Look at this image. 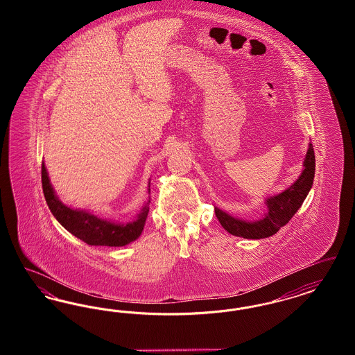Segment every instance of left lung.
<instances>
[{"label": "left lung", "mask_w": 355, "mask_h": 355, "mask_svg": "<svg viewBox=\"0 0 355 355\" xmlns=\"http://www.w3.org/2000/svg\"><path fill=\"white\" fill-rule=\"evenodd\" d=\"M304 168L301 175L293 185L266 200L268 213L261 220L254 222L238 220L218 207H214L216 216L222 227L233 236L246 239H261L274 236L298 211L313 186L315 174V155L311 144H309V149L304 157Z\"/></svg>", "instance_id": "1"}]
</instances>
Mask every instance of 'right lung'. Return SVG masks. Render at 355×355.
<instances>
[{
  "label": "right lung",
  "mask_w": 355,
  "mask_h": 355,
  "mask_svg": "<svg viewBox=\"0 0 355 355\" xmlns=\"http://www.w3.org/2000/svg\"><path fill=\"white\" fill-rule=\"evenodd\" d=\"M42 177V190L46 203L51 209V214L55 217L69 233L80 238L92 246H125L130 242L135 241L141 236L146 217L149 213V203H145L141 213L138 214L137 220L129 222L126 225H119L110 220H102L97 216L86 211V210H77L68 207L67 205L61 202L55 196L53 186L42 162L41 169ZM150 187V186H149ZM150 193V189H149Z\"/></svg>",
  "instance_id": "add662e5"
}]
</instances>
